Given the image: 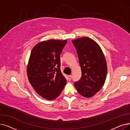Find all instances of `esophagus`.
<instances>
[{
    "label": "esophagus",
    "instance_id": "esophagus-1",
    "mask_svg": "<svg viewBox=\"0 0 130 130\" xmlns=\"http://www.w3.org/2000/svg\"><path fill=\"white\" fill-rule=\"evenodd\" d=\"M72 79V75H69L68 76V79L69 80H71Z\"/></svg>",
    "mask_w": 130,
    "mask_h": 130
}]
</instances>
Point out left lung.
<instances>
[{
    "label": "left lung",
    "mask_w": 130,
    "mask_h": 130,
    "mask_svg": "<svg viewBox=\"0 0 130 130\" xmlns=\"http://www.w3.org/2000/svg\"><path fill=\"white\" fill-rule=\"evenodd\" d=\"M81 68L80 79L75 82L78 93L89 98L103 86L107 75L106 60L100 46L92 39L84 37L72 40Z\"/></svg>",
    "instance_id": "obj_1"
}]
</instances>
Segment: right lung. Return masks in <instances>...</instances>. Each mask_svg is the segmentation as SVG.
I'll return each mask as SVG.
<instances>
[{"instance_id":"1","label":"right lung","mask_w":130,"mask_h":130,"mask_svg":"<svg viewBox=\"0 0 130 130\" xmlns=\"http://www.w3.org/2000/svg\"><path fill=\"white\" fill-rule=\"evenodd\" d=\"M66 43V39L43 41L36 44L31 52L27 76L34 90L46 100L57 98L66 84L60 68V55Z\"/></svg>"}]
</instances>
